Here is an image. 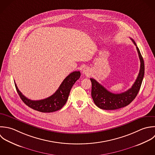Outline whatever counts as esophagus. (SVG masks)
<instances>
[{
	"label": "esophagus",
	"instance_id": "1",
	"mask_svg": "<svg viewBox=\"0 0 155 155\" xmlns=\"http://www.w3.org/2000/svg\"><path fill=\"white\" fill-rule=\"evenodd\" d=\"M91 69H90L89 68H84L83 70V73L84 75H87V76H89V75L91 74Z\"/></svg>",
	"mask_w": 155,
	"mask_h": 155
}]
</instances>
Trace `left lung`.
<instances>
[{
    "label": "left lung",
    "mask_w": 155,
    "mask_h": 155,
    "mask_svg": "<svg viewBox=\"0 0 155 155\" xmlns=\"http://www.w3.org/2000/svg\"><path fill=\"white\" fill-rule=\"evenodd\" d=\"M136 46L140 60L139 74L134 84L127 91L121 94H113L107 91L94 78H90L92 82L91 95L95 105L103 110H115L129 105L137 97L140 91L144 75V63L139 48L135 41L130 38Z\"/></svg>",
    "instance_id": "obj_1"
}]
</instances>
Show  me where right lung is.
<instances>
[{
    "label": "right lung",
    "instance_id": "1",
    "mask_svg": "<svg viewBox=\"0 0 155 155\" xmlns=\"http://www.w3.org/2000/svg\"><path fill=\"white\" fill-rule=\"evenodd\" d=\"M80 71H74L67 76L57 91L49 97L40 100H31L25 97L18 90L15 83L17 92L23 103L35 110L43 113H50L61 109L66 104L71 89L80 77Z\"/></svg>",
    "mask_w": 155,
    "mask_h": 155
}]
</instances>
